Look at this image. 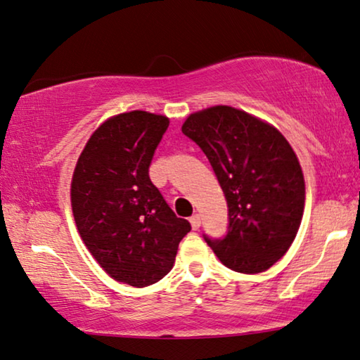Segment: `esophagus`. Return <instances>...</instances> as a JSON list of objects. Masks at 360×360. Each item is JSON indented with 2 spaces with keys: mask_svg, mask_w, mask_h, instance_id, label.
Instances as JSON below:
<instances>
[{
  "mask_svg": "<svg viewBox=\"0 0 360 360\" xmlns=\"http://www.w3.org/2000/svg\"><path fill=\"white\" fill-rule=\"evenodd\" d=\"M189 220H191V225H192V229H194V230L199 229V226H200V215H199V214H194V215L191 217Z\"/></svg>",
  "mask_w": 360,
  "mask_h": 360,
  "instance_id": "34e87169",
  "label": "esophagus"
}]
</instances>
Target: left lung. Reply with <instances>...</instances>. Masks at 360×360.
<instances>
[{
    "instance_id": "left-lung-1",
    "label": "left lung",
    "mask_w": 360,
    "mask_h": 360,
    "mask_svg": "<svg viewBox=\"0 0 360 360\" xmlns=\"http://www.w3.org/2000/svg\"><path fill=\"white\" fill-rule=\"evenodd\" d=\"M182 134L199 145L224 191L229 229L204 235L231 271L257 274L285 255L300 226L305 181L279 130L230 105L191 114Z\"/></svg>"
}]
</instances>
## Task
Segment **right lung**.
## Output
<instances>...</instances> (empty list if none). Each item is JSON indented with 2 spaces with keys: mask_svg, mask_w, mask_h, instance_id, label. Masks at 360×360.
<instances>
[{
  "mask_svg": "<svg viewBox=\"0 0 360 360\" xmlns=\"http://www.w3.org/2000/svg\"><path fill=\"white\" fill-rule=\"evenodd\" d=\"M168 125V117L145 110L105 120L73 173V215L86 248L112 279L131 287L163 279L191 231L148 173Z\"/></svg>",
  "mask_w": 360,
  "mask_h": 360,
  "instance_id": "right-lung-1",
  "label": "right lung"
}]
</instances>
